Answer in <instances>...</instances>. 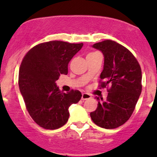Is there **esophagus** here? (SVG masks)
I'll list each match as a JSON object with an SVG mask.
<instances>
[{"mask_svg": "<svg viewBox=\"0 0 157 157\" xmlns=\"http://www.w3.org/2000/svg\"><path fill=\"white\" fill-rule=\"evenodd\" d=\"M91 98V95L87 93H82V100H87V99H89Z\"/></svg>", "mask_w": 157, "mask_h": 157, "instance_id": "1", "label": "esophagus"}]
</instances>
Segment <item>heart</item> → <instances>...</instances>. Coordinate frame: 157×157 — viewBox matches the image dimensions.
I'll list each match as a JSON object with an SVG mask.
<instances>
[{
  "mask_svg": "<svg viewBox=\"0 0 157 157\" xmlns=\"http://www.w3.org/2000/svg\"><path fill=\"white\" fill-rule=\"evenodd\" d=\"M94 53H97V52H91V53H90V54H94Z\"/></svg>",
  "mask_w": 157,
  "mask_h": 157,
  "instance_id": "1",
  "label": "heart"
}]
</instances>
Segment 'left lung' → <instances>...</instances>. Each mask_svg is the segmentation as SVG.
I'll use <instances>...</instances> for the list:
<instances>
[{
	"instance_id": "8db88e82",
	"label": "left lung",
	"mask_w": 157,
	"mask_h": 157,
	"mask_svg": "<svg viewBox=\"0 0 157 157\" xmlns=\"http://www.w3.org/2000/svg\"><path fill=\"white\" fill-rule=\"evenodd\" d=\"M92 47L104 56L100 86H110V89L105 100L96 97L98 105L90 116L100 127L116 128L128 120L138 101L142 91L141 68L133 54L115 41L106 40Z\"/></svg>"
}]
</instances>
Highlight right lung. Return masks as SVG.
Returning <instances> with one entry per match:
<instances>
[{
    "mask_svg": "<svg viewBox=\"0 0 157 157\" xmlns=\"http://www.w3.org/2000/svg\"><path fill=\"white\" fill-rule=\"evenodd\" d=\"M83 44L48 41L31 48L23 57L18 84L26 109L37 125L55 130L69 117L68 108L80 101L78 90L63 93L56 85L60 75H67L68 64Z\"/></svg>",
    "mask_w": 157,
    "mask_h": 157,
    "instance_id": "right-lung-1",
    "label": "right lung"
}]
</instances>
